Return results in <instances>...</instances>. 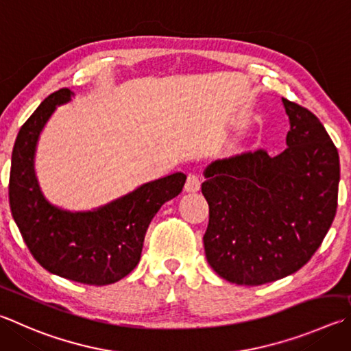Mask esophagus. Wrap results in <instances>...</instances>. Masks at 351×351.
Here are the masks:
<instances>
[{"label": "esophagus", "mask_w": 351, "mask_h": 351, "mask_svg": "<svg viewBox=\"0 0 351 351\" xmlns=\"http://www.w3.org/2000/svg\"><path fill=\"white\" fill-rule=\"evenodd\" d=\"M201 187V178L197 173H189L186 181V190L187 192H197Z\"/></svg>", "instance_id": "obj_1"}]
</instances>
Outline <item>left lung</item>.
<instances>
[{"mask_svg":"<svg viewBox=\"0 0 351 351\" xmlns=\"http://www.w3.org/2000/svg\"><path fill=\"white\" fill-rule=\"evenodd\" d=\"M282 103L290 130L281 155L244 152L215 161L204 173L207 263L238 285H263L298 271L336 215V145L316 114L285 98Z\"/></svg>","mask_w":351,"mask_h":351,"instance_id":"8db88e82","label":"left lung"}]
</instances>
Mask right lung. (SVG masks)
<instances>
[{"mask_svg": "<svg viewBox=\"0 0 351 351\" xmlns=\"http://www.w3.org/2000/svg\"><path fill=\"white\" fill-rule=\"evenodd\" d=\"M69 99V88L49 95L18 132L9 178L10 212L32 256L47 271L81 284H113L138 265L150 221L164 202L181 193L186 175L144 184L93 212L70 213L50 206L38 189L34 155L46 121Z\"/></svg>", "mask_w": 351, "mask_h": 351, "instance_id": "1", "label": "right lung"}]
</instances>
